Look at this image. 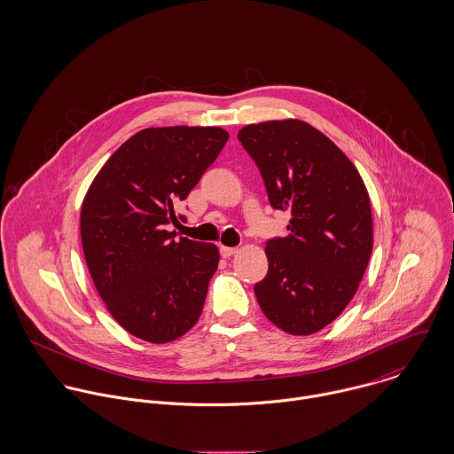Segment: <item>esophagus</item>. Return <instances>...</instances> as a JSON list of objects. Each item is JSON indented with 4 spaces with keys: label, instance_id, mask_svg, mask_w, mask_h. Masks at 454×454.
Wrapping results in <instances>:
<instances>
[{
    "label": "esophagus",
    "instance_id": "esophagus-1",
    "mask_svg": "<svg viewBox=\"0 0 454 454\" xmlns=\"http://www.w3.org/2000/svg\"><path fill=\"white\" fill-rule=\"evenodd\" d=\"M220 254H222V257H223V259H231L232 255H236V254H238V248H231V247H222V248H220Z\"/></svg>",
    "mask_w": 454,
    "mask_h": 454
}]
</instances>
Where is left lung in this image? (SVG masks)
<instances>
[{
    "mask_svg": "<svg viewBox=\"0 0 454 454\" xmlns=\"http://www.w3.org/2000/svg\"><path fill=\"white\" fill-rule=\"evenodd\" d=\"M238 137L270 206L292 215L288 236L267 241L260 309L286 333H315L344 311L365 274L374 245L369 192L342 150L308 122L250 124Z\"/></svg>",
    "mask_w": 454,
    "mask_h": 454,
    "instance_id": "obj_1",
    "label": "left lung"
}]
</instances>
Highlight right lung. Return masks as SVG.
Here are the masks:
<instances>
[{"label":"right lung","mask_w":454,"mask_h":454,"mask_svg":"<svg viewBox=\"0 0 454 454\" xmlns=\"http://www.w3.org/2000/svg\"><path fill=\"white\" fill-rule=\"evenodd\" d=\"M229 139L222 128H148L106 160L80 211L82 248L98 294L129 333L171 342L199 320L220 254L166 231ZM184 218V216H180Z\"/></svg>","instance_id":"obj_1"}]
</instances>
